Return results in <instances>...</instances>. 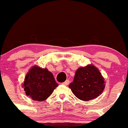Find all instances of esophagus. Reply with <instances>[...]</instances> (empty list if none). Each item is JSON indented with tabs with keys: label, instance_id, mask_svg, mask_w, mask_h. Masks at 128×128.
<instances>
[{
	"label": "esophagus",
	"instance_id": "34e87169",
	"mask_svg": "<svg viewBox=\"0 0 128 128\" xmlns=\"http://www.w3.org/2000/svg\"><path fill=\"white\" fill-rule=\"evenodd\" d=\"M69 80H66L63 83V85H64V86H68V85L69 84Z\"/></svg>",
	"mask_w": 128,
	"mask_h": 128
}]
</instances>
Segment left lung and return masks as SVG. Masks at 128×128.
Masks as SVG:
<instances>
[{
    "label": "left lung",
    "instance_id": "8db88e82",
    "mask_svg": "<svg viewBox=\"0 0 128 128\" xmlns=\"http://www.w3.org/2000/svg\"><path fill=\"white\" fill-rule=\"evenodd\" d=\"M69 88L77 98L88 101L96 98L102 93L105 82L99 70L89 64L77 70Z\"/></svg>",
    "mask_w": 128,
    "mask_h": 128
}]
</instances>
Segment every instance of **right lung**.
Masks as SVG:
<instances>
[{
	"label": "right lung",
	"instance_id": "add662e5",
	"mask_svg": "<svg viewBox=\"0 0 128 128\" xmlns=\"http://www.w3.org/2000/svg\"><path fill=\"white\" fill-rule=\"evenodd\" d=\"M58 86L50 72L37 66L29 70L23 83L27 96L37 101L46 100Z\"/></svg>",
	"mask_w": 128,
	"mask_h": 128
}]
</instances>
